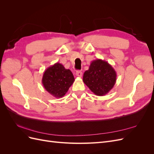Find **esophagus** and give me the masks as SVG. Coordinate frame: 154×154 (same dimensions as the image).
I'll return each mask as SVG.
<instances>
[{"instance_id": "obj_1", "label": "esophagus", "mask_w": 154, "mask_h": 154, "mask_svg": "<svg viewBox=\"0 0 154 154\" xmlns=\"http://www.w3.org/2000/svg\"><path fill=\"white\" fill-rule=\"evenodd\" d=\"M76 75L78 77H82V72L80 71H77L76 72Z\"/></svg>"}]
</instances>
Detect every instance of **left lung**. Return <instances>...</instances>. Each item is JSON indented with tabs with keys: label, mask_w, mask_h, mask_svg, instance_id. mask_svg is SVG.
Listing matches in <instances>:
<instances>
[{
	"label": "left lung",
	"mask_w": 154,
	"mask_h": 154,
	"mask_svg": "<svg viewBox=\"0 0 154 154\" xmlns=\"http://www.w3.org/2000/svg\"><path fill=\"white\" fill-rule=\"evenodd\" d=\"M117 74L110 64L105 60L96 59L91 62L83 76V82L96 96H105L112 88Z\"/></svg>",
	"instance_id": "8db88e82"
}]
</instances>
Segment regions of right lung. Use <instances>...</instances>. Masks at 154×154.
I'll return each mask as SVG.
<instances>
[{"label": "right lung", "mask_w": 154, "mask_h": 154, "mask_svg": "<svg viewBox=\"0 0 154 154\" xmlns=\"http://www.w3.org/2000/svg\"><path fill=\"white\" fill-rule=\"evenodd\" d=\"M74 82L72 72L58 62L45 70L42 80L45 89L57 98L64 96Z\"/></svg>", "instance_id": "obj_1"}]
</instances>
